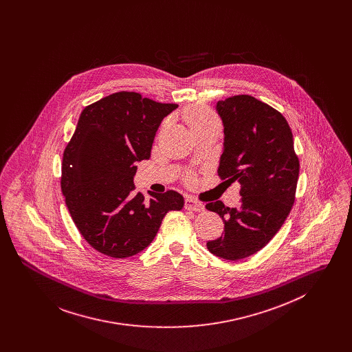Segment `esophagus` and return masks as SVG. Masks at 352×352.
<instances>
[{
  "label": "esophagus",
  "instance_id": "esophagus-1",
  "mask_svg": "<svg viewBox=\"0 0 352 352\" xmlns=\"http://www.w3.org/2000/svg\"><path fill=\"white\" fill-rule=\"evenodd\" d=\"M184 207H186V210L195 211V212L204 211V206L201 204V201H195V199H192V198H187V199L184 201Z\"/></svg>",
  "mask_w": 352,
  "mask_h": 352
}]
</instances>
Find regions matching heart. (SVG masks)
Wrapping results in <instances>:
<instances>
[{
    "label": "heart",
    "instance_id": "obj_1",
    "mask_svg": "<svg viewBox=\"0 0 352 352\" xmlns=\"http://www.w3.org/2000/svg\"><path fill=\"white\" fill-rule=\"evenodd\" d=\"M184 121L192 133L210 128H219L218 118L203 107H190L184 111Z\"/></svg>",
    "mask_w": 352,
    "mask_h": 352
}]
</instances>
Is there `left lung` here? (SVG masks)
Returning <instances> with one entry per match:
<instances>
[{
  "label": "left lung",
  "instance_id": "left-lung-1",
  "mask_svg": "<svg viewBox=\"0 0 352 352\" xmlns=\"http://www.w3.org/2000/svg\"><path fill=\"white\" fill-rule=\"evenodd\" d=\"M217 112L224 126L219 175L241 184V204H206L224 221V234L207 248L236 261L264 248L284 224L294 203L300 162L287 121L268 104L239 95L218 101Z\"/></svg>",
  "mask_w": 352,
  "mask_h": 352
}]
</instances>
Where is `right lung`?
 I'll return each mask as SVG.
<instances>
[{
    "mask_svg": "<svg viewBox=\"0 0 352 352\" xmlns=\"http://www.w3.org/2000/svg\"><path fill=\"white\" fill-rule=\"evenodd\" d=\"M177 104L116 92L85 107L63 153L62 192L87 243L124 258L149 247L168 211L184 208L177 191L134 194L135 164L151 158L155 132Z\"/></svg>",
    "mask_w": 352,
    "mask_h": 352,
    "instance_id": "add662e5",
    "label": "right lung"
}]
</instances>
